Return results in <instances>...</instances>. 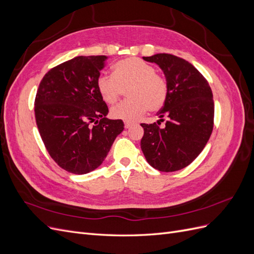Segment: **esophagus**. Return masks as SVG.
I'll return each instance as SVG.
<instances>
[{"label": "esophagus", "instance_id": "1", "mask_svg": "<svg viewBox=\"0 0 254 254\" xmlns=\"http://www.w3.org/2000/svg\"><path fill=\"white\" fill-rule=\"evenodd\" d=\"M131 126H132V123H130V122H125V128H126V129L130 128Z\"/></svg>", "mask_w": 254, "mask_h": 254}]
</instances>
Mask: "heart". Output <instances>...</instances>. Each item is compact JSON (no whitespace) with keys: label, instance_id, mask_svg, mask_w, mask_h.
<instances>
[{"label":"heart","instance_id":"1","mask_svg":"<svg viewBox=\"0 0 254 254\" xmlns=\"http://www.w3.org/2000/svg\"><path fill=\"white\" fill-rule=\"evenodd\" d=\"M99 95L107 104H115L128 88L127 101L111 109L112 118L126 122L139 120L147 111L163 107L168 94L164 76L146 61L129 57L113 65V75H99L96 80Z\"/></svg>","mask_w":254,"mask_h":254}]
</instances>
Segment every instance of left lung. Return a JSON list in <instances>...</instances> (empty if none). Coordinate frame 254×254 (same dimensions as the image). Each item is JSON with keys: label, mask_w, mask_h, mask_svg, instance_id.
I'll use <instances>...</instances> for the list:
<instances>
[{"label": "left lung", "mask_w": 254, "mask_h": 254, "mask_svg": "<svg viewBox=\"0 0 254 254\" xmlns=\"http://www.w3.org/2000/svg\"><path fill=\"white\" fill-rule=\"evenodd\" d=\"M157 64L168 83L166 102L157 114L168 121L141 124V148L147 162L160 172H176L190 165L209 141L214 125V102L209 82L189 61L171 54L143 57Z\"/></svg>", "instance_id": "8db88e82"}]
</instances>
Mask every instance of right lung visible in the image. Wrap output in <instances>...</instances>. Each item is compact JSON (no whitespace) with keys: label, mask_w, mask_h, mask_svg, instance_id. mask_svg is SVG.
Here are the masks:
<instances>
[{"label":"right lung","mask_w":254,"mask_h":254,"mask_svg":"<svg viewBox=\"0 0 254 254\" xmlns=\"http://www.w3.org/2000/svg\"><path fill=\"white\" fill-rule=\"evenodd\" d=\"M107 56H78L44 75L35 99V117L50 156L64 171H94L123 130L122 120H109L96 80ZM95 126L91 127L90 123Z\"/></svg>","instance_id":"add662e5"}]
</instances>
